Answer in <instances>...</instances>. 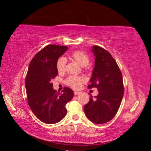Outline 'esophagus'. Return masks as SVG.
I'll use <instances>...</instances> for the list:
<instances>
[{"label":"esophagus","mask_w":151,"mask_h":151,"mask_svg":"<svg viewBox=\"0 0 151 151\" xmlns=\"http://www.w3.org/2000/svg\"><path fill=\"white\" fill-rule=\"evenodd\" d=\"M80 93H81V92H79V91H74V95H75V96L78 95V94H79Z\"/></svg>","instance_id":"obj_1"}]
</instances>
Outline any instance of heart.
<instances>
[{"instance_id":"heart-1","label":"heart","mask_w":151,"mask_h":151,"mask_svg":"<svg viewBox=\"0 0 151 151\" xmlns=\"http://www.w3.org/2000/svg\"><path fill=\"white\" fill-rule=\"evenodd\" d=\"M71 57L74 58L77 62H78L83 67L86 66L89 63V56L83 52L81 51H75L72 53ZM66 58L65 57H60L58 58L57 62V69L58 72L63 73L65 70L66 67ZM84 81L83 77L71 76L68 77L66 80L67 84L70 86V88L77 89L81 88L83 82Z\"/></svg>"}]
</instances>
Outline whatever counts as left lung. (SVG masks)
I'll return each mask as SVG.
<instances>
[{"label":"left lung","mask_w":151,"mask_h":151,"mask_svg":"<svg viewBox=\"0 0 151 151\" xmlns=\"http://www.w3.org/2000/svg\"><path fill=\"white\" fill-rule=\"evenodd\" d=\"M94 67L88 86L96 88L98 94L84 107L88 119L96 124L110 121L120 108L124 93L122 74L110 53L99 46L92 47Z\"/></svg>","instance_id":"1"}]
</instances>
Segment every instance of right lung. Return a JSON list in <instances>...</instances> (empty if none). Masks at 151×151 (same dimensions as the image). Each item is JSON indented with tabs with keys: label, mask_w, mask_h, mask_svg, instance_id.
<instances>
[{
	"label": "right lung",
	"mask_w": 151,
	"mask_h": 151,
	"mask_svg": "<svg viewBox=\"0 0 151 151\" xmlns=\"http://www.w3.org/2000/svg\"><path fill=\"white\" fill-rule=\"evenodd\" d=\"M67 49L66 46L48 45L32 59L26 75L29 106L40 120L48 124L58 123L65 116V104L74 97L71 89L65 87L62 93H58L51 83L58 75V59Z\"/></svg>",
	"instance_id": "1"
}]
</instances>
